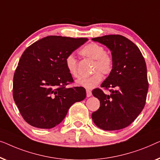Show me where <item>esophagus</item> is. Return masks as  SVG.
Segmentation results:
<instances>
[{
	"label": "esophagus",
	"mask_w": 160,
	"mask_h": 160,
	"mask_svg": "<svg viewBox=\"0 0 160 160\" xmlns=\"http://www.w3.org/2000/svg\"><path fill=\"white\" fill-rule=\"evenodd\" d=\"M92 95V92L90 90H86V96L87 97H91Z\"/></svg>",
	"instance_id": "1"
}]
</instances>
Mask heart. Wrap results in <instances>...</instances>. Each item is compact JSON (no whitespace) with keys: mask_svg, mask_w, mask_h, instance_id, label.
Instances as JSON below:
<instances>
[{"mask_svg":"<svg viewBox=\"0 0 160 160\" xmlns=\"http://www.w3.org/2000/svg\"><path fill=\"white\" fill-rule=\"evenodd\" d=\"M80 53L85 57L95 60L93 65V71H96L90 76L81 78L77 81L78 85L85 88L91 89L96 87L103 79V75H109L113 69V58L109 54L106 53L105 49L101 45L96 42H91L80 51ZM65 64L69 75L73 78L80 77L78 71V62L73 55H69L65 59Z\"/></svg>","mask_w":160,"mask_h":160,"instance_id":"heart-1","label":"heart"}]
</instances>
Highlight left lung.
<instances>
[{
  "label": "left lung",
  "instance_id": "8db88e82",
  "mask_svg": "<svg viewBox=\"0 0 160 160\" xmlns=\"http://www.w3.org/2000/svg\"><path fill=\"white\" fill-rule=\"evenodd\" d=\"M111 51L113 69L101 87L92 93L100 101V107L92 113L95 125L104 130H117L130 125L145 106L148 88L147 65L142 53L133 42L120 35L92 38ZM114 88V89H112Z\"/></svg>",
  "mask_w": 160,
  "mask_h": 160
}]
</instances>
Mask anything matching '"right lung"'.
<instances>
[{"instance_id":"right-lung-1","label":"right lung","mask_w":160,"mask_h":160,"mask_svg":"<svg viewBox=\"0 0 160 160\" xmlns=\"http://www.w3.org/2000/svg\"><path fill=\"white\" fill-rule=\"evenodd\" d=\"M88 38L51 35L22 53L13 80V97L28 124L50 129L59 124L74 103L86 97L82 87L67 88L73 78L65 59Z\"/></svg>"}]
</instances>
